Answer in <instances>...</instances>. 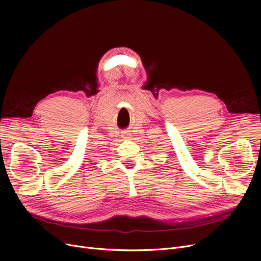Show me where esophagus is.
Segmentation results:
<instances>
[{"label":"esophagus","mask_w":261,"mask_h":261,"mask_svg":"<svg viewBox=\"0 0 261 261\" xmlns=\"http://www.w3.org/2000/svg\"><path fill=\"white\" fill-rule=\"evenodd\" d=\"M125 135H126V138H129V136H128L129 134H125Z\"/></svg>","instance_id":"34e87169"}]
</instances>
